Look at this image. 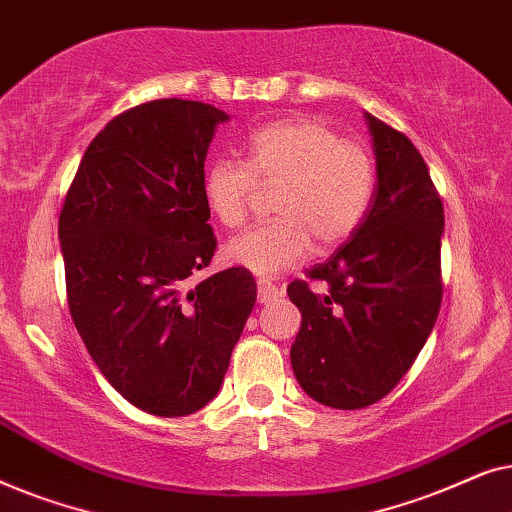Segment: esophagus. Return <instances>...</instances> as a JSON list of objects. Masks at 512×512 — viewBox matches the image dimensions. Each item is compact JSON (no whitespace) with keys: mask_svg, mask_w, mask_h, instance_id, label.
Instances as JSON below:
<instances>
[{"mask_svg":"<svg viewBox=\"0 0 512 512\" xmlns=\"http://www.w3.org/2000/svg\"><path fill=\"white\" fill-rule=\"evenodd\" d=\"M256 289H258V303H270V300H277L282 296V291H279L275 284H270L268 279H258Z\"/></svg>","mask_w":512,"mask_h":512,"instance_id":"1","label":"esophagus"}]
</instances>
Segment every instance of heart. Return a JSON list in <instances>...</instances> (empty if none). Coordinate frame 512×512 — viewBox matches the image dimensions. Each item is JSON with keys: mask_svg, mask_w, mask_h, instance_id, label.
Wrapping results in <instances>:
<instances>
[{"mask_svg": "<svg viewBox=\"0 0 512 512\" xmlns=\"http://www.w3.org/2000/svg\"><path fill=\"white\" fill-rule=\"evenodd\" d=\"M256 181L275 186L279 219L251 228L226 244V258L254 275L296 268L317 249L354 235L375 198L377 170L366 146L347 142L317 118H286L254 130L247 163L219 158L202 174L209 212L226 228H240Z\"/></svg>", "mask_w": 512, "mask_h": 512, "instance_id": "1", "label": "heart"}]
</instances>
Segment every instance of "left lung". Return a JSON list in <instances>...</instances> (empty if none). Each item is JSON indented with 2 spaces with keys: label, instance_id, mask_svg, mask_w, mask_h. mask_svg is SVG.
Wrapping results in <instances>:
<instances>
[{
  "label": "left lung",
  "instance_id": "8db88e82",
  "mask_svg": "<svg viewBox=\"0 0 512 512\" xmlns=\"http://www.w3.org/2000/svg\"><path fill=\"white\" fill-rule=\"evenodd\" d=\"M377 188L352 240L314 265V293L291 282L303 314L291 345L293 375L312 401L359 410L389 394L408 373L436 324L443 202L415 144L368 111Z\"/></svg>",
  "mask_w": 512,
  "mask_h": 512
}]
</instances>
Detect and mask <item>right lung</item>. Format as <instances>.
<instances>
[{
    "label": "right lung",
    "instance_id": "add662e5",
    "mask_svg": "<svg viewBox=\"0 0 512 512\" xmlns=\"http://www.w3.org/2000/svg\"><path fill=\"white\" fill-rule=\"evenodd\" d=\"M226 111L153 100L107 123L60 212L67 300L88 354L123 398L184 417L219 394L256 303L249 270L195 279L216 249L202 174Z\"/></svg>",
    "mask_w": 512,
    "mask_h": 512
}]
</instances>
